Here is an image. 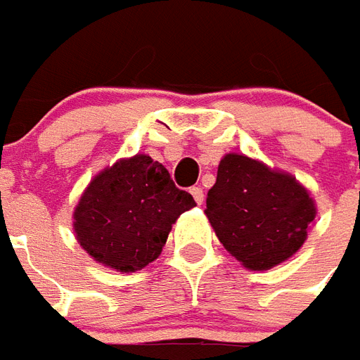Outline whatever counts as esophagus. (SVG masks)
<instances>
[{
  "mask_svg": "<svg viewBox=\"0 0 360 360\" xmlns=\"http://www.w3.org/2000/svg\"><path fill=\"white\" fill-rule=\"evenodd\" d=\"M191 195H193V198L196 200V204H202L204 200V191L200 187H193L191 188Z\"/></svg>",
  "mask_w": 360,
  "mask_h": 360,
  "instance_id": "34e87169",
  "label": "esophagus"
}]
</instances>
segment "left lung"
<instances>
[{
    "label": "left lung",
    "mask_w": 360,
    "mask_h": 360,
    "mask_svg": "<svg viewBox=\"0 0 360 360\" xmlns=\"http://www.w3.org/2000/svg\"><path fill=\"white\" fill-rule=\"evenodd\" d=\"M204 212L219 243L249 270L293 257L316 218L314 200L293 175L243 154L221 158Z\"/></svg>",
    "instance_id": "left-lung-1"
}]
</instances>
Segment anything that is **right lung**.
Here are the masks:
<instances>
[{
  "instance_id": "add662e5",
  "label": "right lung",
  "mask_w": 360,
  "mask_h": 360,
  "mask_svg": "<svg viewBox=\"0 0 360 360\" xmlns=\"http://www.w3.org/2000/svg\"><path fill=\"white\" fill-rule=\"evenodd\" d=\"M195 204L164 165L136 154L90 181L73 214L77 241L100 264L142 270L160 257L175 219Z\"/></svg>"
}]
</instances>
